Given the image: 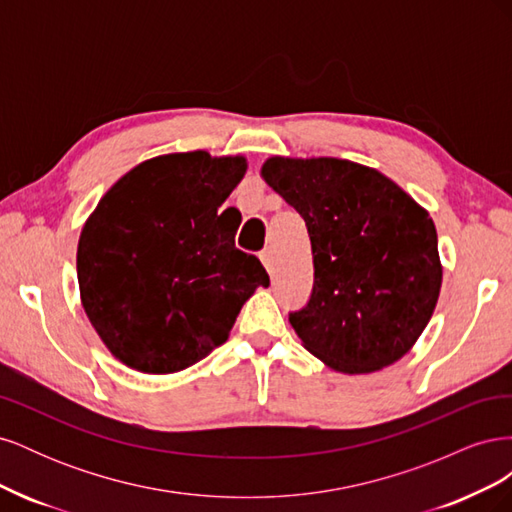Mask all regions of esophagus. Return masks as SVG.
Returning <instances> with one entry per match:
<instances>
[{"mask_svg":"<svg viewBox=\"0 0 512 512\" xmlns=\"http://www.w3.org/2000/svg\"><path fill=\"white\" fill-rule=\"evenodd\" d=\"M260 260H262V265L267 267V271L273 273V252H271V250H265V252L260 254Z\"/></svg>","mask_w":512,"mask_h":512,"instance_id":"obj_1","label":"esophagus"}]
</instances>
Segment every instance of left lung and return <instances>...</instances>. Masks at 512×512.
<instances>
[{"mask_svg":"<svg viewBox=\"0 0 512 512\" xmlns=\"http://www.w3.org/2000/svg\"><path fill=\"white\" fill-rule=\"evenodd\" d=\"M262 177L297 209L312 241V294L288 314L303 346L344 374L399 361L442 286L429 213L389 177L350 160L271 158Z\"/></svg>","mask_w":512,"mask_h":512,"instance_id":"8db88e82","label":"left lung"}]
</instances>
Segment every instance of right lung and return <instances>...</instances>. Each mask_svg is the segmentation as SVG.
Returning a JSON list of instances; mask_svg holds the SVG:
<instances>
[{
  "mask_svg": "<svg viewBox=\"0 0 512 512\" xmlns=\"http://www.w3.org/2000/svg\"><path fill=\"white\" fill-rule=\"evenodd\" d=\"M245 168L239 156L170 153L132 168L91 213L76 252L81 301L121 363L145 374L198 363L269 286L218 215Z\"/></svg>",
  "mask_w": 512,
  "mask_h": 512,
  "instance_id": "1",
  "label": "right lung"
}]
</instances>
